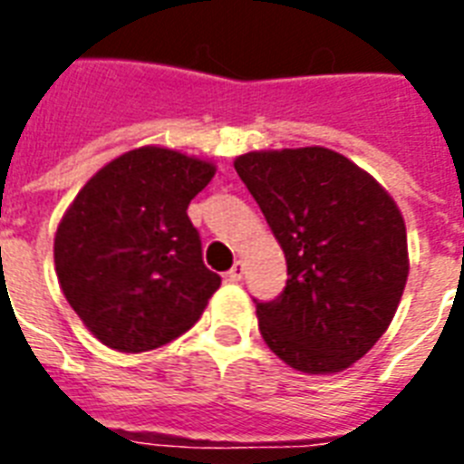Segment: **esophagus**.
<instances>
[{
    "instance_id": "1",
    "label": "esophagus",
    "mask_w": 464,
    "mask_h": 464,
    "mask_svg": "<svg viewBox=\"0 0 464 464\" xmlns=\"http://www.w3.org/2000/svg\"><path fill=\"white\" fill-rule=\"evenodd\" d=\"M243 272H246V267H243V262L238 260L228 272H226V276H228L231 282H240V279H243Z\"/></svg>"
}]
</instances>
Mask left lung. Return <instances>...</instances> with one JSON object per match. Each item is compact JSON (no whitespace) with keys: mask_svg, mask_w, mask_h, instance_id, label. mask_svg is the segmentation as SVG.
Here are the masks:
<instances>
[{"mask_svg":"<svg viewBox=\"0 0 464 464\" xmlns=\"http://www.w3.org/2000/svg\"><path fill=\"white\" fill-rule=\"evenodd\" d=\"M236 170L286 257V286L257 301L267 346L304 373H337L388 330L407 284V228L392 197L323 147L253 151Z\"/></svg>","mask_w":464,"mask_h":464,"instance_id":"left-lung-1","label":"left lung"}]
</instances>
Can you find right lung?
<instances>
[{
    "mask_svg": "<svg viewBox=\"0 0 464 464\" xmlns=\"http://www.w3.org/2000/svg\"><path fill=\"white\" fill-rule=\"evenodd\" d=\"M214 178L207 160L141 147L111 160L76 195L54 236V269L105 346L140 353L199 320L221 276L207 269L189 202Z\"/></svg>",
    "mask_w": 464,
    "mask_h": 464,
    "instance_id": "1",
    "label": "right lung"
}]
</instances>
